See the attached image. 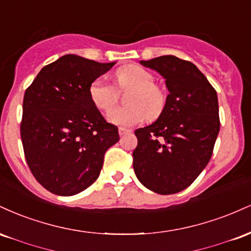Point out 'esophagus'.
<instances>
[{
  "label": "esophagus",
  "mask_w": 251,
  "mask_h": 251,
  "mask_svg": "<svg viewBox=\"0 0 251 251\" xmlns=\"http://www.w3.org/2000/svg\"><path fill=\"white\" fill-rule=\"evenodd\" d=\"M118 131H119V134L120 135H124V134L128 133V132H131V129L125 128V127H119V129H118Z\"/></svg>",
  "instance_id": "esophagus-1"
}]
</instances>
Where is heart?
<instances>
[{
    "instance_id": "obj_1",
    "label": "heart",
    "mask_w": 251,
    "mask_h": 251,
    "mask_svg": "<svg viewBox=\"0 0 251 251\" xmlns=\"http://www.w3.org/2000/svg\"><path fill=\"white\" fill-rule=\"evenodd\" d=\"M127 105L112 109L108 120L120 126H133L144 118L154 119L162 113L166 102L164 89L154 83L151 72L138 65H127L114 73V86L103 79H96L89 86V97L100 111H109L126 92Z\"/></svg>"
}]
</instances>
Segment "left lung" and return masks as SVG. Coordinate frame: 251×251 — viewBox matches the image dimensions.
<instances>
[{
    "instance_id": "left-lung-1",
    "label": "left lung",
    "mask_w": 251,
    "mask_h": 251,
    "mask_svg": "<svg viewBox=\"0 0 251 251\" xmlns=\"http://www.w3.org/2000/svg\"><path fill=\"white\" fill-rule=\"evenodd\" d=\"M140 63L165 77L170 93L157 122L134 131L133 169L148 189L177 194L194 183L211 158L221 125L217 94L186 60L164 55Z\"/></svg>"
}]
</instances>
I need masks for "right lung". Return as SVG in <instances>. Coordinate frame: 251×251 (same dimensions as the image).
<instances>
[{
    "label": "right lung",
    "mask_w": 251,
    "mask_h": 251,
    "mask_svg": "<svg viewBox=\"0 0 251 251\" xmlns=\"http://www.w3.org/2000/svg\"><path fill=\"white\" fill-rule=\"evenodd\" d=\"M67 54L45 66L25 89L20 126L25 160L51 194L87 189L101 171L103 154L119 140L89 97L91 83L112 68Z\"/></svg>",
    "instance_id": "1"
}]
</instances>
